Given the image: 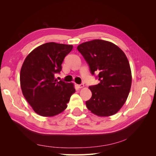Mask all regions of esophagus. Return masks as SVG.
Returning <instances> with one entry per match:
<instances>
[{
    "instance_id": "obj_1",
    "label": "esophagus",
    "mask_w": 156,
    "mask_h": 156,
    "mask_svg": "<svg viewBox=\"0 0 156 156\" xmlns=\"http://www.w3.org/2000/svg\"><path fill=\"white\" fill-rule=\"evenodd\" d=\"M77 87L79 88H83V87H84V84H77Z\"/></svg>"
}]
</instances>
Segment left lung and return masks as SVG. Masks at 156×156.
<instances>
[{
  "mask_svg": "<svg viewBox=\"0 0 156 156\" xmlns=\"http://www.w3.org/2000/svg\"><path fill=\"white\" fill-rule=\"evenodd\" d=\"M92 75L100 83L89 87L92 97L86 101L89 111L99 116L115 115L125 103L131 85V72L125 53L111 42L94 40L77 47Z\"/></svg>",
  "mask_w": 156,
  "mask_h": 156,
  "instance_id": "left-lung-1",
  "label": "left lung"
}]
</instances>
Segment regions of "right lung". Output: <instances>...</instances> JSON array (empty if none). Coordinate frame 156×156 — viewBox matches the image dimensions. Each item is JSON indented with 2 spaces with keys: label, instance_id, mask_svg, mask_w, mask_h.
I'll use <instances>...</instances> for the list:
<instances>
[{
  "label": "right lung",
  "instance_id": "obj_1",
  "mask_svg": "<svg viewBox=\"0 0 156 156\" xmlns=\"http://www.w3.org/2000/svg\"><path fill=\"white\" fill-rule=\"evenodd\" d=\"M73 45L49 42L33 50L23 64L20 83L23 96L37 114L53 116L67 107L75 92L73 84L57 81L65 56Z\"/></svg>",
  "mask_w": 156,
  "mask_h": 156
}]
</instances>
